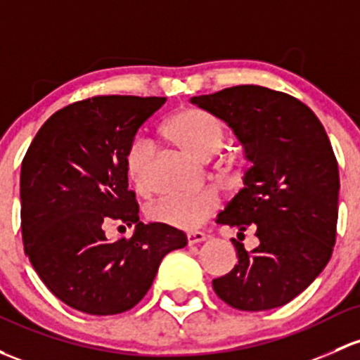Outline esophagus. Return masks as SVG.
<instances>
[{
  "instance_id": "34e87169",
  "label": "esophagus",
  "mask_w": 360,
  "mask_h": 360,
  "mask_svg": "<svg viewBox=\"0 0 360 360\" xmlns=\"http://www.w3.org/2000/svg\"><path fill=\"white\" fill-rule=\"evenodd\" d=\"M188 245H196V243H202V241L207 240V234L202 233V231H195V233H188Z\"/></svg>"
}]
</instances>
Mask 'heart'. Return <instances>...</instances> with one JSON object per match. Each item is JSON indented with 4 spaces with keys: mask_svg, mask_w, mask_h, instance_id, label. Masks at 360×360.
<instances>
[{
    "mask_svg": "<svg viewBox=\"0 0 360 360\" xmlns=\"http://www.w3.org/2000/svg\"><path fill=\"white\" fill-rule=\"evenodd\" d=\"M164 134L169 141L183 148L198 160H209L222 148L226 139V127L212 113L200 108H184L174 113L165 122ZM153 148L145 139H134L124 155V170L127 181L138 193L150 191V167ZM224 177L238 176V162L224 158L221 164ZM221 207V196L215 190H202L190 195L164 196L150 205L148 217L151 221L170 228L193 231Z\"/></svg>",
    "mask_w": 360,
    "mask_h": 360,
    "instance_id": "heart-1",
    "label": "heart"
}]
</instances>
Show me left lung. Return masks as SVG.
Returning a JSON list of instances; mask_svg holds the SVG:
<instances>
[{
    "instance_id": "obj_1",
    "label": "left lung",
    "mask_w": 360,
    "mask_h": 360,
    "mask_svg": "<svg viewBox=\"0 0 360 360\" xmlns=\"http://www.w3.org/2000/svg\"><path fill=\"white\" fill-rule=\"evenodd\" d=\"M219 117L245 146L252 167L245 188L217 217L259 247L233 240L238 264L212 281L221 300L238 310L281 307L326 267L336 241L340 174L323 124L305 103L264 86H233L193 96Z\"/></svg>"
}]
</instances>
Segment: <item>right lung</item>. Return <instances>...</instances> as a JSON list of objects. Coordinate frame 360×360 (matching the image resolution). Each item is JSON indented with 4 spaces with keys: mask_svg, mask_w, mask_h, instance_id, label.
<instances>
[{
    "mask_svg": "<svg viewBox=\"0 0 360 360\" xmlns=\"http://www.w3.org/2000/svg\"><path fill=\"white\" fill-rule=\"evenodd\" d=\"M165 98L93 96L55 112L22 160L24 248L41 281L69 307L113 316L150 290L162 259L186 247L183 231L139 221L124 155ZM112 221L131 238L106 240Z\"/></svg>",
    "mask_w": 360,
    "mask_h": 360,
    "instance_id": "add662e5",
    "label": "right lung"
}]
</instances>
